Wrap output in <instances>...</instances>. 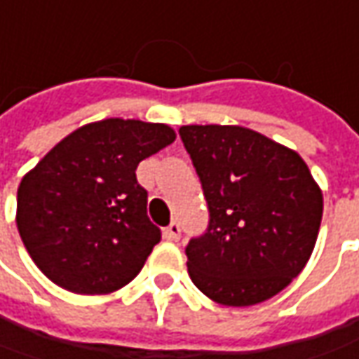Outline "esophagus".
<instances>
[{"mask_svg":"<svg viewBox=\"0 0 359 359\" xmlns=\"http://www.w3.org/2000/svg\"><path fill=\"white\" fill-rule=\"evenodd\" d=\"M164 239L166 241H179L180 239V225L177 221H172L170 225L164 229Z\"/></svg>","mask_w":359,"mask_h":359,"instance_id":"esophagus-1","label":"esophagus"}]
</instances>
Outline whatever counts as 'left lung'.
I'll use <instances>...</instances> for the list:
<instances>
[{
  "label": "left lung",
  "mask_w": 359,
  "mask_h": 359,
  "mask_svg": "<svg viewBox=\"0 0 359 359\" xmlns=\"http://www.w3.org/2000/svg\"><path fill=\"white\" fill-rule=\"evenodd\" d=\"M180 140L207 198L209 225L184 253L209 299L255 305L305 267L321 225L323 198L304 158L243 126H180Z\"/></svg>",
  "instance_id": "obj_1"
}]
</instances>
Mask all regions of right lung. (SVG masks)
I'll use <instances>...</instances> for the list:
<instances>
[{
	"label": "right lung",
	"instance_id": "obj_1",
	"mask_svg": "<svg viewBox=\"0 0 359 359\" xmlns=\"http://www.w3.org/2000/svg\"><path fill=\"white\" fill-rule=\"evenodd\" d=\"M175 142L166 124L108 118L50 150L18 189V231L41 273L74 293H112L144 267L161 229L136 166Z\"/></svg>",
	"mask_w": 359,
	"mask_h": 359
}]
</instances>
